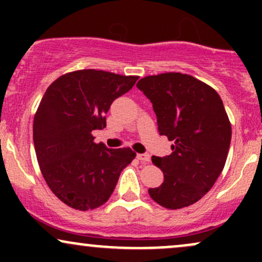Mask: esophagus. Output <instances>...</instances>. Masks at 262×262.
Segmentation results:
<instances>
[{
	"label": "esophagus",
	"instance_id": "esophagus-1",
	"mask_svg": "<svg viewBox=\"0 0 262 262\" xmlns=\"http://www.w3.org/2000/svg\"><path fill=\"white\" fill-rule=\"evenodd\" d=\"M137 158L139 159L141 162H144V164H146V162L150 161V155L149 154H138Z\"/></svg>",
	"mask_w": 262,
	"mask_h": 262
}]
</instances>
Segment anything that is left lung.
I'll list each match as a JSON object with an SVG mask.
<instances>
[{
    "instance_id": "left-lung-1",
    "label": "left lung",
    "mask_w": 262,
    "mask_h": 262,
    "mask_svg": "<svg viewBox=\"0 0 262 262\" xmlns=\"http://www.w3.org/2000/svg\"><path fill=\"white\" fill-rule=\"evenodd\" d=\"M137 87L151 102L160 135H166L170 155L152 156L164 182L149 188L156 203L180 209L200 201L224 169L231 125L223 101L212 87L180 73L146 76Z\"/></svg>"
}]
</instances>
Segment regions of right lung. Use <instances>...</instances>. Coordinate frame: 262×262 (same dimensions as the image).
<instances>
[{"label": "right lung", "instance_id": "right-lung-1", "mask_svg": "<svg viewBox=\"0 0 262 262\" xmlns=\"http://www.w3.org/2000/svg\"><path fill=\"white\" fill-rule=\"evenodd\" d=\"M138 76L79 70L60 76L45 91L33 122L40 171L53 193L79 210L106 203L119 175L135 158L129 148L96 144L92 132L106 128V113Z\"/></svg>", "mask_w": 262, "mask_h": 262}]
</instances>
